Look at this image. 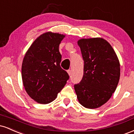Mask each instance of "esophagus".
Returning a JSON list of instances; mask_svg holds the SVG:
<instances>
[{
  "mask_svg": "<svg viewBox=\"0 0 134 134\" xmlns=\"http://www.w3.org/2000/svg\"><path fill=\"white\" fill-rule=\"evenodd\" d=\"M67 73L69 74V76H71V75H72V70H67Z\"/></svg>",
  "mask_w": 134,
  "mask_h": 134,
  "instance_id": "1",
  "label": "esophagus"
}]
</instances>
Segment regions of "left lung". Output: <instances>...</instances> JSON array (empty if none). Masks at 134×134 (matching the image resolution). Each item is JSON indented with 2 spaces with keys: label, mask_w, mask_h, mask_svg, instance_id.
<instances>
[{
  "label": "left lung",
  "mask_w": 134,
  "mask_h": 134,
  "mask_svg": "<svg viewBox=\"0 0 134 134\" xmlns=\"http://www.w3.org/2000/svg\"><path fill=\"white\" fill-rule=\"evenodd\" d=\"M84 60V74L74 84L79 103L96 108L107 103L116 90L120 75L117 56L110 44L100 38L78 41Z\"/></svg>",
  "instance_id": "8db88e82"
}]
</instances>
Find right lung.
Returning <instances> with one entry per match:
<instances>
[{
    "label": "right lung",
    "mask_w": 134,
    "mask_h": 134,
    "mask_svg": "<svg viewBox=\"0 0 134 134\" xmlns=\"http://www.w3.org/2000/svg\"><path fill=\"white\" fill-rule=\"evenodd\" d=\"M65 36L52 32L40 36L28 49L22 64V79L26 91L38 103L55 100L69 76L60 67L59 44Z\"/></svg>",
    "instance_id": "add662e5"
}]
</instances>
